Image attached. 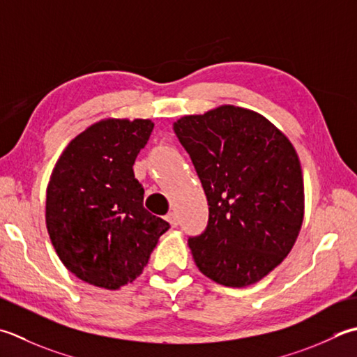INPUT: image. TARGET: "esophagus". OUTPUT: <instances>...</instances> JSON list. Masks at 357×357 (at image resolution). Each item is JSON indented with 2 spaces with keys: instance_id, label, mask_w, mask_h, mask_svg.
<instances>
[{
  "instance_id": "obj_1",
  "label": "esophagus",
  "mask_w": 357,
  "mask_h": 357,
  "mask_svg": "<svg viewBox=\"0 0 357 357\" xmlns=\"http://www.w3.org/2000/svg\"><path fill=\"white\" fill-rule=\"evenodd\" d=\"M165 220L169 221V225H170L172 227H176V226H178V216H176V213H174V212H170L169 215H167Z\"/></svg>"
}]
</instances>
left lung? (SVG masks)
Instances as JSON below:
<instances>
[{"mask_svg":"<svg viewBox=\"0 0 357 357\" xmlns=\"http://www.w3.org/2000/svg\"><path fill=\"white\" fill-rule=\"evenodd\" d=\"M208 202L206 232L188 240L198 269L244 288L291 252L305 215L303 174L288 136L257 111L220 105L173 122Z\"/></svg>","mask_w":357,"mask_h":357,"instance_id":"obj_1","label":"left lung"}]
</instances>
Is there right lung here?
<instances>
[{
	"mask_svg": "<svg viewBox=\"0 0 357 357\" xmlns=\"http://www.w3.org/2000/svg\"><path fill=\"white\" fill-rule=\"evenodd\" d=\"M155 123L108 117L66 145L46 188V229L60 261L97 288L142 274L169 222L144 208L132 164Z\"/></svg>",
	"mask_w": 357,
	"mask_h": 357,
	"instance_id": "1",
	"label": "right lung"
}]
</instances>
